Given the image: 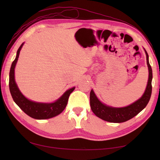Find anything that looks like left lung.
Instances as JSON below:
<instances>
[{"mask_svg": "<svg viewBox=\"0 0 160 160\" xmlns=\"http://www.w3.org/2000/svg\"><path fill=\"white\" fill-rule=\"evenodd\" d=\"M147 59L149 76L145 92L142 97L131 104L124 107H112L102 103L97 98L93 90L90 92V107L92 112L97 117L111 123H122L133 118L147 106L152 94V70L149 63V56L144 48Z\"/></svg>", "mask_w": 160, "mask_h": 160, "instance_id": "obj_1", "label": "left lung"}]
</instances>
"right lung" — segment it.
I'll list each match as a JSON object with an SVG mask.
<instances>
[{
	"label": "right lung",
	"instance_id": "add662e5",
	"mask_svg": "<svg viewBox=\"0 0 160 160\" xmlns=\"http://www.w3.org/2000/svg\"><path fill=\"white\" fill-rule=\"evenodd\" d=\"M24 43L17 51L15 59L12 62L9 74V88L12 97L16 104L30 117L35 119H47L58 116L66 108L70 94L75 90V87L66 90L60 98L51 103L34 102L28 99L19 90L15 80V68Z\"/></svg>",
	"mask_w": 160,
	"mask_h": 160
}]
</instances>
